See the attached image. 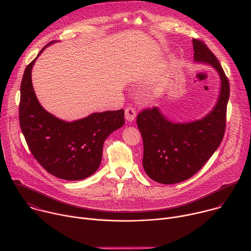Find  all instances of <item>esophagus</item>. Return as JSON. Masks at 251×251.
I'll return each mask as SVG.
<instances>
[{
    "mask_svg": "<svg viewBox=\"0 0 251 251\" xmlns=\"http://www.w3.org/2000/svg\"><path fill=\"white\" fill-rule=\"evenodd\" d=\"M125 118L129 122L134 121V119L136 118V111H135V109L133 108V107L129 106V107H127V108L125 109Z\"/></svg>",
    "mask_w": 251,
    "mask_h": 251,
    "instance_id": "1",
    "label": "esophagus"
}]
</instances>
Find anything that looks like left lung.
<instances>
[{
  "mask_svg": "<svg viewBox=\"0 0 251 251\" xmlns=\"http://www.w3.org/2000/svg\"><path fill=\"white\" fill-rule=\"evenodd\" d=\"M194 61L211 65L218 71L221 89L211 111L201 119L181 123L168 119L158 108L138 114L143 138V168L155 182L181 183L198 173L217 151L226 130L229 82L218 58L203 42L194 39Z\"/></svg>",
  "mask_w": 251,
  "mask_h": 251,
  "instance_id": "1",
  "label": "left lung"
}]
</instances>
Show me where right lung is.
<instances>
[{
    "label": "right lung",
    "instance_id": "obj_1",
    "mask_svg": "<svg viewBox=\"0 0 251 251\" xmlns=\"http://www.w3.org/2000/svg\"><path fill=\"white\" fill-rule=\"evenodd\" d=\"M47 45L25 69L21 83L20 125L32 154L50 174L67 181H79L100 166L103 144L124 123V110L96 112L75 121H63L48 112L35 96L32 66Z\"/></svg>",
    "mask_w": 251,
    "mask_h": 251
}]
</instances>
